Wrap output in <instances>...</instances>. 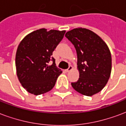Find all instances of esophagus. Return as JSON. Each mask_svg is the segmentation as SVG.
I'll use <instances>...</instances> for the list:
<instances>
[{"instance_id": "esophagus-1", "label": "esophagus", "mask_w": 126, "mask_h": 126, "mask_svg": "<svg viewBox=\"0 0 126 126\" xmlns=\"http://www.w3.org/2000/svg\"><path fill=\"white\" fill-rule=\"evenodd\" d=\"M72 68H73V67H72V66H69V67H68V68L66 70V72H70L71 70H72Z\"/></svg>"}]
</instances>
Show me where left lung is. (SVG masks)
<instances>
[{
    "label": "left lung",
    "instance_id": "left-lung-1",
    "mask_svg": "<svg viewBox=\"0 0 126 126\" xmlns=\"http://www.w3.org/2000/svg\"><path fill=\"white\" fill-rule=\"evenodd\" d=\"M65 36L74 45L77 54L79 79L72 82L77 92L92 96L107 84L111 71V56L104 41L97 34L84 28H76Z\"/></svg>",
    "mask_w": 126,
    "mask_h": 126
}]
</instances>
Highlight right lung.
I'll use <instances>...</instances> for the list:
<instances>
[{
	"label": "right lung",
	"instance_id": "right-lung-1",
	"mask_svg": "<svg viewBox=\"0 0 126 126\" xmlns=\"http://www.w3.org/2000/svg\"><path fill=\"white\" fill-rule=\"evenodd\" d=\"M66 31L40 29L23 38L17 47L15 58L19 82L27 92L35 95L52 89L62 72L57 68L52 52L64 37ZM53 63L49 66V62Z\"/></svg>",
	"mask_w": 126,
	"mask_h": 126
}]
</instances>
